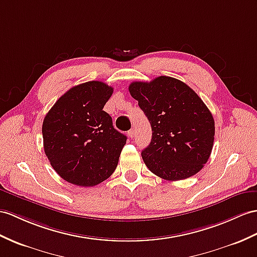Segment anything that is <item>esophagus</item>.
Listing matches in <instances>:
<instances>
[{"mask_svg":"<svg viewBox=\"0 0 257 257\" xmlns=\"http://www.w3.org/2000/svg\"><path fill=\"white\" fill-rule=\"evenodd\" d=\"M128 136L131 137V139H134V136H135V131H134V130H131V131H128Z\"/></svg>","mask_w":257,"mask_h":257,"instance_id":"esophagus-1","label":"esophagus"}]
</instances>
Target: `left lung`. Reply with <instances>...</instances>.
<instances>
[{"instance_id": "left-lung-1", "label": "left lung", "mask_w": 257, "mask_h": 257, "mask_svg": "<svg viewBox=\"0 0 257 257\" xmlns=\"http://www.w3.org/2000/svg\"><path fill=\"white\" fill-rule=\"evenodd\" d=\"M128 90L152 126V142L142 152L149 170L168 181L201 171L214 145L215 121L197 93L169 76L134 81Z\"/></svg>"}]
</instances>
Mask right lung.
Returning a JSON list of instances; mask_svg holds the SVG:
<instances>
[{
  "mask_svg": "<svg viewBox=\"0 0 257 257\" xmlns=\"http://www.w3.org/2000/svg\"><path fill=\"white\" fill-rule=\"evenodd\" d=\"M113 88L92 80L67 90L45 116L43 148L59 176L78 186H95L114 172L126 136L103 111Z\"/></svg>",
  "mask_w": 257,
  "mask_h": 257,
  "instance_id": "add662e5",
  "label": "right lung"
}]
</instances>
